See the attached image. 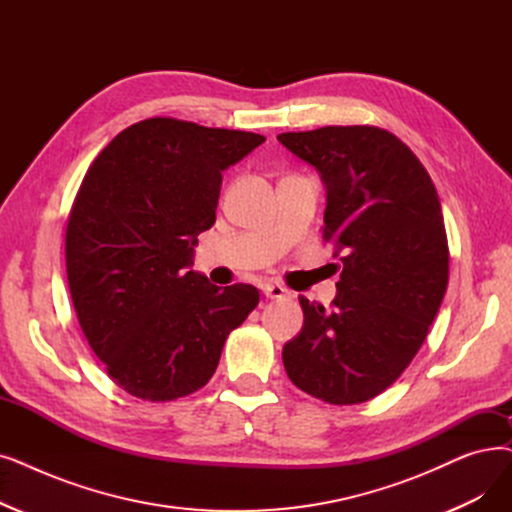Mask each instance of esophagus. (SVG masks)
Here are the masks:
<instances>
[{
  "mask_svg": "<svg viewBox=\"0 0 512 512\" xmlns=\"http://www.w3.org/2000/svg\"><path fill=\"white\" fill-rule=\"evenodd\" d=\"M263 295L268 297V299H282V297L288 295V291H286L284 286H280V284H265L263 286Z\"/></svg>",
  "mask_w": 512,
  "mask_h": 512,
  "instance_id": "34e87169",
  "label": "esophagus"
}]
</instances>
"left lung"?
I'll use <instances>...</instances> for the list:
<instances>
[{"instance_id": "obj_1", "label": "left lung", "mask_w": 512, "mask_h": 512, "mask_svg": "<svg viewBox=\"0 0 512 512\" xmlns=\"http://www.w3.org/2000/svg\"><path fill=\"white\" fill-rule=\"evenodd\" d=\"M280 144L326 188L324 240L343 272L332 307L299 297L303 328L282 349L288 379L326 404H362L397 381L448 288L437 190L416 154L372 125L288 131Z\"/></svg>"}]
</instances>
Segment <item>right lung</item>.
Listing matches in <instances>:
<instances>
[{
	"instance_id": "right-lung-1",
	"label": "right lung",
	"mask_w": 512,
	"mask_h": 512,
	"mask_svg": "<svg viewBox=\"0 0 512 512\" xmlns=\"http://www.w3.org/2000/svg\"><path fill=\"white\" fill-rule=\"evenodd\" d=\"M265 138L154 117L123 129L87 169L66 226V278L83 335L121 389L169 402L205 387L259 303L190 270L215 224L221 173Z\"/></svg>"
}]
</instances>
